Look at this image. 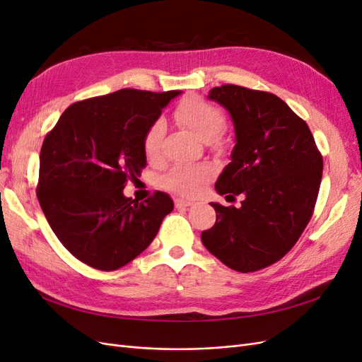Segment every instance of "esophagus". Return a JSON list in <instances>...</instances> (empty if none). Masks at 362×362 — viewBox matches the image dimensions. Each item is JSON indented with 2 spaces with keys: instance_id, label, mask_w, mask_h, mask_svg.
Returning a JSON list of instances; mask_svg holds the SVG:
<instances>
[{
  "instance_id": "34e87169",
  "label": "esophagus",
  "mask_w": 362,
  "mask_h": 362,
  "mask_svg": "<svg viewBox=\"0 0 362 362\" xmlns=\"http://www.w3.org/2000/svg\"><path fill=\"white\" fill-rule=\"evenodd\" d=\"M190 205H193V201L182 199V198L175 199V206H177V208H187V206H190Z\"/></svg>"
}]
</instances>
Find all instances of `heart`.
Wrapping results in <instances>:
<instances>
[{
  "label": "heart",
  "mask_w": 362,
  "mask_h": 362,
  "mask_svg": "<svg viewBox=\"0 0 362 362\" xmlns=\"http://www.w3.org/2000/svg\"><path fill=\"white\" fill-rule=\"evenodd\" d=\"M177 122L190 129L192 133L204 141H210L213 145H221V136L225 129V115L216 105L202 100L199 96H189L182 100L173 113ZM163 120H156L144 137V151L149 161H157L161 156V144L164 137ZM211 175L208 166H177L173 168L163 182L168 189L181 194H194L202 187V184Z\"/></svg>",
  "instance_id": "heart-1"
}]
</instances>
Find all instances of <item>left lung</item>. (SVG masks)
<instances>
[{
  "label": "left lung",
  "mask_w": 362,
  "mask_h": 362,
  "mask_svg": "<svg viewBox=\"0 0 362 362\" xmlns=\"http://www.w3.org/2000/svg\"><path fill=\"white\" fill-rule=\"evenodd\" d=\"M208 98L226 108L235 131L216 190L243 201L238 208L211 202L216 223L201 240L229 269L257 272L286 255L308 225L323 158L305 120L276 95L223 84Z\"/></svg>",
  "instance_id": "8db88e82"
}]
</instances>
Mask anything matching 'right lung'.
Returning a JSON list of instances; mask_svg holds the SVG:
<instances>
[{"instance_id": "add662e5", "label": "right lung", "mask_w": 362, "mask_h": 362, "mask_svg": "<svg viewBox=\"0 0 362 362\" xmlns=\"http://www.w3.org/2000/svg\"><path fill=\"white\" fill-rule=\"evenodd\" d=\"M180 90L122 89L69 105L40 149L37 199L47 221L84 264L112 272L140 255L173 210L169 194L124 196L146 166L144 137Z\"/></svg>"}]
</instances>
